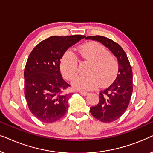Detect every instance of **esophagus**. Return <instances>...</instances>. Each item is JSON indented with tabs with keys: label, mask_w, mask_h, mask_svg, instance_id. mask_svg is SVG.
<instances>
[{
	"label": "esophagus",
	"mask_w": 153,
	"mask_h": 153,
	"mask_svg": "<svg viewBox=\"0 0 153 153\" xmlns=\"http://www.w3.org/2000/svg\"><path fill=\"white\" fill-rule=\"evenodd\" d=\"M79 93H80L81 95H84V96H86V95H88L89 94L88 93H86V92H83V91H80V92H79Z\"/></svg>",
	"instance_id": "esophagus-1"
}]
</instances>
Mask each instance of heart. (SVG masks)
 I'll return each mask as SVG.
<instances>
[{"mask_svg": "<svg viewBox=\"0 0 153 153\" xmlns=\"http://www.w3.org/2000/svg\"><path fill=\"white\" fill-rule=\"evenodd\" d=\"M79 53L83 60L91 62L87 76H79L72 81L74 88L82 91H92L99 86H106L116 79L118 61L114 55L97 42H88L81 46ZM60 68L65 78L72 80L78 74V60L72 51H68L60 60Z\"/></svg>", "mask_w": 153, "mask_h": 153, "instance_id": "heart-1", "label": "heart"}]
</instances>
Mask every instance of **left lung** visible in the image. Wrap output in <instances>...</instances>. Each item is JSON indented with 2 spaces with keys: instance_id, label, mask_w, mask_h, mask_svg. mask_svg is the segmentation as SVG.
Returning <instances> with one entry per match:
<instances>
[{
  "instance_id": "8db88e82",
  "label": "left lung",
  "mask_w": 153,
  "mask_h": 153,
  "mask_svg": "<svg viewBox=\"0 0 153 153\" xmlns=\"http://www.w3.org/2000/svg\"><path fill=\"white\" fill-rule=\"evenodd\" d=\"M86 39L99 42L107 47L118 61V74L107 88L100 92L99 103L90 109L94 118L111 123L120 118L127 110L133 91L132 70L127 54L118 44L104 36H88Z\"/></svg>"
}]
</instances>
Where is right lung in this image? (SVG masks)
<instances>
[{"mask_svg":"<svg viewBox=\"0 0 153 153\" xmlns=\"http://www.w3.org/2000/svg\"><path fill=\"white\" fill-rule=\"evenodd\" d=\"M84 35L51 36L39 42L32 50L24 70L25 98L30 112L45 123L61 118L68 108L71 93L62 79L60 59L72 45Z\"/></svg>","mask_w":153,"mask_h":153,"instance_id":"add662e5","label":"right lung"}]
</instances>
